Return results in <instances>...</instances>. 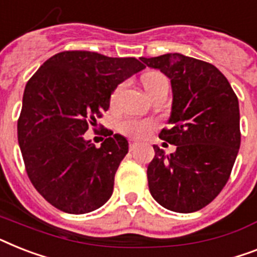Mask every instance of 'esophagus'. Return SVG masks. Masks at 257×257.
Returning <instances> with one entry per match:
<instances>
[{"label":"esophagus","mask_w":257,"mask_h":257,"mask_svg":"<svg viewBox=\"0 0 257 257\" xmlns=\"http://www.w3.org/2000/svg\"><path fill=\"white\" fill-rule=\"evenodd\" d=\"M136 147H137V143H135V141H131V143H129V150H131V152H132Z\"/></svg>","instance_id":"34e87169"}]
</instances>
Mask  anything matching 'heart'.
Instances as JSON below:
<instances>
[{"instance_id": "heart-1", "label": "heart", "mask_w": 257, "mask_h": 257, "mask_svg": "<svg viewBox=\"0 0 257 257\" xmlns=\"http://www.w3.org/2000/svg\"><path fill=\"white\" fill-rule=\"evenodd\" d=\"M162 79H165L164 75L158 74V72H150V74L145 75V78H144V87H145V89L148 91L152 85L156 84L157 81L162 80ZM120 89H121V85L112 93V96H110V103L112 104H114L117 101V96L118 92H120ZM153 121H150V120H140V118L128 117L120 122V125H118V131H120L122 135L128 136V137H132V139H144V137H147L150 133V131L153 129Z\"/></svg>"}]
</instances>
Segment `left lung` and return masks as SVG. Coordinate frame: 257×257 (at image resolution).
I'll return each instance as SVG.
<instances>
[{
  "instance_id": "8db88e82",
  "label": "left lung",
  "mask_w": 257,
  "mask_h": 257,
  "mask_svg": "<svg viewBox=\"0 0 257 257\" xmlns=\"http://www.w3.org/2000/svg\"><path fill=\"white\" fill-rule=\"evenodd\" d=\"M141 60L170 79L172 128L162 129L160 139L177 147L166 156L153 145L156 154L148 166L150 194L170 211H198L226 186L236 160L240 148L237 97L211 63L178 53Z\"/></svg>"
}]
</instances>
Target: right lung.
I'll return each mask as SVG.
<instances>
[{
  "instance_id": "obj_1",
  "label": "right lung",
  "mask_w": 257,
  "mask_h": 257,
  "mask_svg": "<svg viewBox=\"0 0 257 257\" xmlns=\"http://www.w3.org/2000/svg\"><path fill=\"white\" fill-rule=\"evenodd\" d=\"M144 68L136 58L63 51L46 60L27 81L18 144L33 186L60 211L87 214L113 193L128 141L109 131L96 148L84 133L108 110L116 87Z\"/></svg>"
}]
</instances>
